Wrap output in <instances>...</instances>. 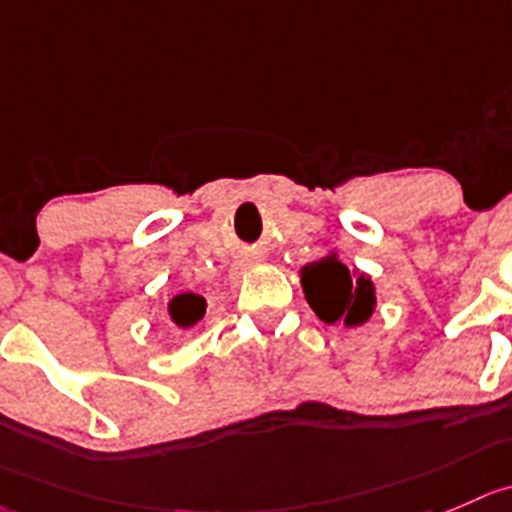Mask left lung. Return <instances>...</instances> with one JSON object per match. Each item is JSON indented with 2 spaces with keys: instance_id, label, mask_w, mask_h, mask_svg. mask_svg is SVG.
<instances>
[{
  "instance_id": "left-lung-1",
  "label": "left lung",
  "mask_w": 512,
  "mask_h": 512,
  "mask_svg": "<svg viewBox=\"0 0 512 512\" xmlns=\"http://www.w3.org/2000/svg\"><path fill=\"white\" fill-rule=\"evenodd\" d=\"M301 286L309 306L326 324L344 319L347 326H357L364 324L374 311L372 281L364 276L354 281L347 266L334 256L304 266Z\"/></svg>"
}]
</instances>
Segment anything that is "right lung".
<instances>
[{
	"mask_svg": "<svg viewBox=\"0 0 512 512\" xmlns=\"http://www.w3.org/2000/svg\"><path fill=\"white\" fill-rule=\"evenodd\" d=\"M170 319L175 321L178 326H193L203 314H206V299L198 294H178L173 301L168 304Z\"/></svg>",
	"mask_w": 512,
	"mask_h": 512,
	"instance_id": "obj_1",
	"label": "right lung"
}]
</instances>
